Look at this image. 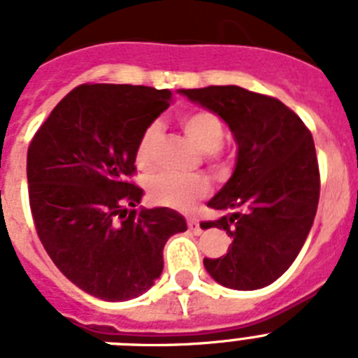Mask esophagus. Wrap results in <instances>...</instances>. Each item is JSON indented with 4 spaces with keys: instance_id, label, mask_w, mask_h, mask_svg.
I'll use <instances>...</instances> for the list:
<instances>
[{
    "instance_id": "34e87169",
    "label": "esophagus",
    "mask_w": 358,
    "mask_h": 358,
    "mask_svg": "<svg viewBox=\"0 0 358 358\" xmlns=\"http://www.w3.org/2000/svg\"><path fill=\"white\" fill-rule=\"evenodd\" d=\"M188 229L194 233V235H201L202 229H201V224H199V220H195V218H189L188 220Z\"/></svg>"
}]
</instances>
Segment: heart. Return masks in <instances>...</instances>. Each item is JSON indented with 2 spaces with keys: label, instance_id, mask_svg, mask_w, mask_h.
I'll use <instances>...</instances> for the list:
<instances>
[{
  "label": "heart",
  "instance_id": "1",
  "mask_svg": "<svg viewBox=\"0 0 358 358\" xmlns=\"http://www.w3.org/2000/svg\"><path fill=\"white\" fill-rule=\"evenodd\" d=\"M181 127L189 141L201 152L218 150L224 141L222 122L208 110L189 113L181 118ZM159 125H150L141 136L136 161L141 169H148L154 159L157 140H159ZM208 194V182L197 176H179V173H161L150 185V199L161 206L186 210L194 206L199 199Z\"/></svg>",
  "mask_w": 358,
  "mask_h": 358
}]
</instances>
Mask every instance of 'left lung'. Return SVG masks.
<instances>
[{
    "instance_id": "1",
    "label": "left lung",
    "mask_w": 358,
    "mask_h": 358,
    "mask_svg": "<svg viewBox=\"0 0 358 358\" xmlns=\"http://www.w3.org/2000/svg\"><path fill=\"white\" fill-rule=\"evenodd\" d=\"M222 120L236 143L235 170L208 206L222 217L202 224L231 236L220 258H204L208 274L235 290L271 285L292 265L319 204L315 145L285 103L238 85L179 90Z\"/></svg>"
}]
</instances>
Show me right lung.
Returning <instances> with one entry per match:
<instances>
[{
  "instance_id": "1",
  "label": "right lung",
  "mask_w": 358,
  "mask_h": 358,
  "mask_svg": "<svg viewBox=\"0 0 358 358\" xmlns=\"http://www.w3.org/2000/svg\"><path fill=\"white\" fill-rule=\"evenodd\" d=\"M172 93L147 85L84 84L36 132L27 156L37 235L57 268L103 301H129L163 273V248L186 231L170 208H138L127 181L143 132Z\"/></svg>"
}]
</instances>
